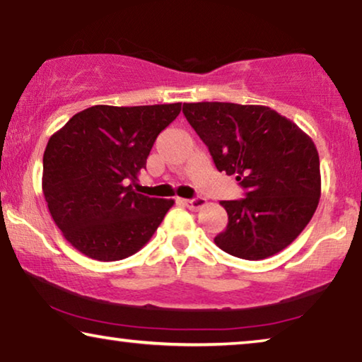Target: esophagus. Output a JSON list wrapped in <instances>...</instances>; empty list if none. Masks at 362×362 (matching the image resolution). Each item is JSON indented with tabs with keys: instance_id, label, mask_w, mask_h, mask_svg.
<instances>
[{
	"instance_id": "1",
	"label": "esophagus",
	"mask_w": 362,
	"mask_h": 362,
	"mask_svg": "<svg viewBox=\"0 0 362 362\" xmlns=\"http://www.w3.org/2000/svg\"><path fill=\"white\" fill-rule=\"evenodd\" d=\"M182 202H185V206H187V207H189V209H192V211H197V209H201V207L206 206V199H204V197H194V199H185Z\"/></svg>"
}]
</instances>
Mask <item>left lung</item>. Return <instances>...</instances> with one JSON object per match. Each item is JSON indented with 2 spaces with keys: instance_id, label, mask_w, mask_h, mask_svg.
<instances>
[{
  "instance_id": "obj_1",
  "label": "left lung",
  "mask_w": 362,
  "mask_h": 362,
  "mask_svg": "<svg viewBox=\"0 0 362 362\" xmlns=\"http://www.w3.org/2000/svg\"><path fill=\"white\" fill-rule=\"evenodd\" d=\"M182 113L214 165L247 191L222 201L229 222L216 245L245 260H262L288 247L313 217L321 196L320 156L296 123L264 105L185 103Z\"/></svg>"
}]
</instances>
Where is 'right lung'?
Wrapping results in <instances>:
<instances>
[{
  "instance_id": "1",
  "label": "right lung",
  "mask_w": 362,
  "mask_h": 362,
  "mask_svg": "<svg viewBox=\"0 0 362 362\" xmlns=\"http://www.w3.org/2000/svg\"><path fill=\"white\" fill-rule=\"evenodd\" d=\"M180 112L181 103L93 105L49 138L42 192L74 249L113 262L151 239L175 201L138 194L132 182L146 168L156 136Z\"/></svg>"
}]
</instances>
